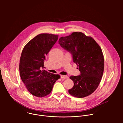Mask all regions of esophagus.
Masks as SVG:
<instances>
[{
  "instance_id": "1",
  "label": "esophagus",
  "mask_w": 123,
  "mask_h": 123,
  "mask_svg": "<svg viewBox=\"0 0 123 123\" xmlns=\"http://www.w3.org/2000/svg\"><path fill=\"white\" fill-rule=\"evenodd\" d=\"M60 77H61V79H67V78H68V76L64 75H61Z\"/></svg>"
}]
</instances>
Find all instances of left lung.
<instances>
[{
	"instance_id": "left-lung-1",
	"label": "left lung",
	"mask_w": 123,
	"mask_h": 123,
	"mask_svg": "<svg viewBox=\"0 0 123 123\" xmlns=\"http://www.w3.org/2000/svg\"><path fill=\"white\" fill-rule=\"evenodd\" d=\"M60 46L71 52L80 75L69 78L74 86L68 93L77 98L92 94L98 87L104 72V58L102 49L94 39L81 32H74L59 39Z\"/></svg>"
}]
</instances>
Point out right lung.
Wrapping results in <instances>:
<instances>
[{
  "label": "right lung",
  "mask_w": 123,
  "mask_h": 123,
  "mask_svg": "<svg viewBox=\"0 0 123 123\" xmlns=\"http://www.w3.org/2000/svg\"><path fill=\"white\" fill-rule=\"evenodd\" d=\"M58 38L57 35L41 33L30 40L22 50L20 75L26 89L33 96L43 97L49 95L55 82L60 78L59 74L42 69L46 56Z\"/></svg>",
  "instance_id": "1"
}]
</instances>
